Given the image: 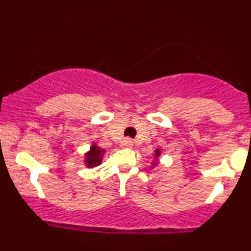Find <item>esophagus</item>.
Listing matches in <instances>:
<instances>
[{"mask_svg":"<svg viewBox=\"0 0 251 251\" xmlns=\"http://www.w3.org/2000/svg\"><path fill=\"white\" fill-rule=\"evenodd\" d=\"M132 145H133V142L129 138H125L122 142V146H124V148H132Z\"/></svg>","mask_w":251,"mask_h":251,"instance_id":"1","label":"esophagus"}]
</instances>
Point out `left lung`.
Returning a JSON list of instances; mask_svg holds the SVG:
<instances>
[{
	"label": "left lung",
	"instance_id": "8db88e82",
	"mask_svg": "<svg viewBox=\"0 0 251 251\" xmlns=\"http://www.w3.org/2000/svg\"><path fill=\"white\" fill-rule=\"evenodd\" d=\"M160 154V151H159V150H157V151H155V155H157V157H158V155H159Z\"/></svg>",
	"mask_w": 251,
	"mask_h": 251
}]
</instances>
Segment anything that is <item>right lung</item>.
Listing matches in <instances>:
<instances>
[{
	"label": "right lung",
	"mask_w": 251,
	"mask_h": 251,
	"mask_svg": "<svg viewBox=\"0 0 251 251\" xmlns=\"http://www.w3.org/2000/svg\"><path fill=\"white\" fill-rule=\"evenodd\" d=\"M103 153H105V150L100 149L99 146L93 145L91 148V151L86 154V164H87L88 168H94L101 164Z\"/></svg>",
	"instance_id": "right-lung-1"
}]
</instances>
